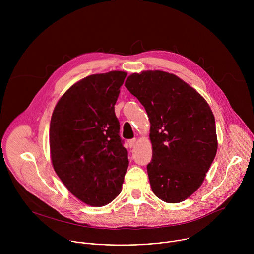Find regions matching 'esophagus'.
I'll return each mask as SVG.
<instances>
[{"mask_svg": "<svg viewBox=\"0 0 254 254\" xmlns=\"http://www.w3.org/2000/svg\"><path fill=\"white\" fill-rule=\"evenodd\" d=\"M127 143H128V147H129V148H132V147L134 146V143H135V138L128 139V140H127Z\"/></svg>", "mask_w": 254, "mask_h": 254, "instance_id": "obj_1", "label": "esophagus"}]
</instances>
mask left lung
I'll return each mask as SVG.
<instances>
[{"instance_id":"left-lung-1","label":"left lung","mask_w":254,"mask_h":254,"mask_svg":"<svg viewBox=\"0 0 254 254\" xmlns=\"http://www.w3.org/2000/svg\"><path fill=\"white\" fill-rule=\"evenodd\" d=\"M125 85L150 119L153 159L147 171L154 194L167 203L186 200L201 186L216 156L210 106L189 84L160 70L133 73Z\"/></svg>"}]
</instances>
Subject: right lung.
I'll list each match as a JSON object with an SVG mask.
<instances>
[{"label":"right lung","instance_id":"right-lung-1","mask_svg":"<svg viewBox=\"0 0 254 254\" xmlns=\"http://www.w3.org/2000/svg\"><path fill=\"white\" fill-rule=\"evenodd\" d=\"M126 77L123 71L87 76L63 94L52 114L53 168L66 188L90 206L117 198L128 167L115 113Z\"/></svg>","mask_w":254,"mask_h":254}]
</instances>
